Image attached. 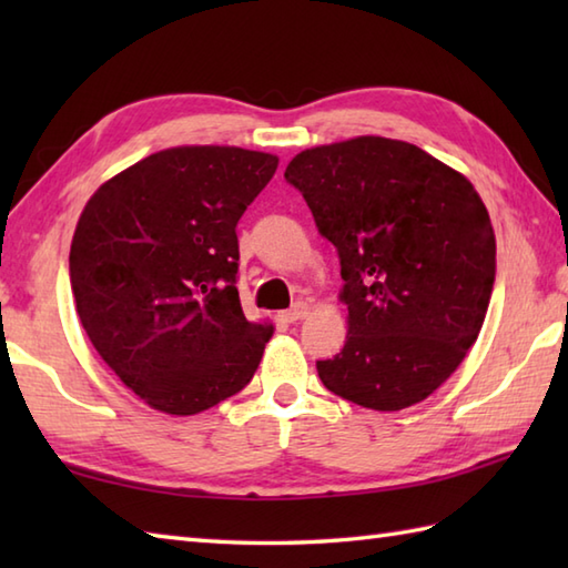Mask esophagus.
Segmentation results:
<instances>
[{"instance_id": "34e87169", "label": "esophagus", "mask_w": 568, "mask_h": 568, "mask_svg": "<svg viewBox=\"0 0 568 568\" xmlns=\"http://www.w3.org/2000/svg\"><path fill=\"white\" fill-rule=\"evenodd\" d=\"M307 312H310V305H307V303H295L291 310L283 312V320L295 324V322H300V320H305Z\"/></svg>"}]
</instances>
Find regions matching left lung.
<instances>
[{
    "label": "left lung",
    "mask_w": 568,
    "mask_h": 568,
    "mask_svg": "<svg viewBox=\"0 0 568 568\" xmlns=\"http://www.w3.org/2000/svg\"><path fill=\"white\" fill-rule=\"evenodd\" d=\"M285 180L339 253L348 336L317 361L324 388L381 413L422 403L484 327L496 283L486 204L462 173L383 136L307 149Z\"/></svg>",
    "instance_id": "obj_1"
}]
</instances>
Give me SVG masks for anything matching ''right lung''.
<instances>
[{"mask_svg": "<svg viewBox=\"0 0 568 568\" xmlns=\"http://www.w3.org/2000/svg\"><path fill=\"white\" fill-rule=\"evenodd\" d=\"M275 168L234 146L168 149L84 204L70 246L78 317L153 409L197 415L256 373L273 327L241 310L236 224Z\"/></svg>", "mask_w": 568, "mask_h": 568, "instance_id": "obj_1", "label": "right lung"}]
</instances>
